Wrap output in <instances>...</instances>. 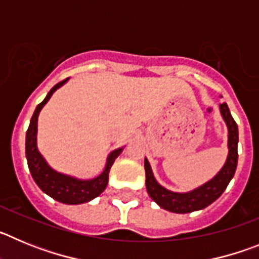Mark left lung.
<instances>
[{
    "mask_svg": "<svg viewBox=\"0 0 259 259\" xmlns=\"http://www.w3.org/2000/svg\"><path fill=\"white\" fill-rule=\"evenodd\" d=\"M219 109H221V114L228 128V155L224 166L211 180L191 192H185V193L171 192L163 188L155 180L152 167L145 158L144 167H145L146 175V191L152 197V200L157 202L162 209L176 212V214H185V212L205 209L206 206L211 205L217 198L221 197L222 193L227 188L228 183L235 175L237 167V158H239V154H237L239 130H237L236 122L233 120L232 115H231L227 104L226 102L221 104Z\"/></svg>",
    "mask_w": 259,
    "mask_h": 259,
    "instance_id": "obj_1",
    "label": "left lung"
}]
</instances>
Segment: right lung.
Returning <instances> with one entry per match:
<instances>
[{"instance_id": "right-lung-1", "label": "right lung", "mask_w": 259, "mask_h": 259, "mask_svg": "<svg viewBox=\"0 0 259 259\" xmlns=\"http://www.w3.org/2000/svg\"><path fill=\"white\" fill-rule=\"evenodd\" d=\"M67 80L68 77L53 87L47 95V97L44 98V101L38 104L37 107H36L35 113L31 118L28 130H27L26 157L32 178L36 182V184L40 187L41 191L62 203L79 205V203H84L93 200L105 191L107 182H109L110 168L113 166L116 157L122 153L123 148H119V149H115L110 153L109 157H107L105 170L102 171L101 175H98L97 178L91 180H81L72 178V176L65 175V174L53 170L52 167L48 164L44 157L38 152L37 143H36V140H37L36 136H37L38 114H40L41 109L44 107V105L49 101V98L52 97L53 93L56 92L58 88H61Z\"/></svg>"}]
</instances>
